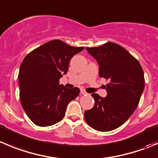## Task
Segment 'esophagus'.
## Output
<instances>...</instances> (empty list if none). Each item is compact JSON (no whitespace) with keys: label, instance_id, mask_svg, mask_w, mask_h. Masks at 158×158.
Returning <instances> with one entry per match:
<instances>
[{"label":"esophagus","instance_id":"1","mask_svg":"<svg viewBox=\"0 0 158 158\" xmlns=\"http://www.w3.org/2000/svg\"><path fill=\"white\" fill-rule=\"evenodd\" d=\"M80 93H81V94H82V95H86L87 94V93L84 89H81Z\"/></svg>","mask_w":158,"mask_h":158}]
</instances>
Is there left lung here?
Here are the masks:
<instances>
[{
  "instance_id": "obj_1",
  "label": "left lung",
  "mask_w": 158,
  "mask_h": 158,
  "mask_svg": "<svg viewBox=\"0 0 158 158\" xmlns=\"http://www.w3.org/2000/svg\"><path fill=\"white\" fill-rule=\"evenodd\" d=\"M85 49L98 62L99 76L109 83L106 97L92 94L95 105L85 112V120L96 131H111L123 124L138 106L144 89L143 69L127 50L113 42Z\"/></svg>"
}]
</instances>
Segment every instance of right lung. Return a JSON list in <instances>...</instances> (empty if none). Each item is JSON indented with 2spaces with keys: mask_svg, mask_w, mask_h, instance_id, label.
I'll return each mask as SVG.
<instances>
[{
  "mask_svg": "<svg viewBox=\"0 0 158 158\" xmlns=\"http://www.w3.org/2000/svg\"><path fill=\"white\" fill-rule=\"evenodd\" d=\"M83 49L56 39L34 49L21 62L20 100L35 125L52 126L62 120L69 102L79 96V88H65L59 79L68 72L70 59Z\"/></svg>",
  "mask_w": 158,
  "mask_h": 158,
  "instance_id": "right-lung-1",
  "label": "right lung"
}]
</instances>
